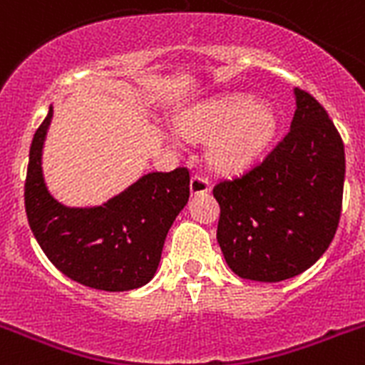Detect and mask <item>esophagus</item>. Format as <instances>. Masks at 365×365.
<instances>
[{
	"label": "esophagus",
	"mask_w": 365,
	"mask_h": 365,
	"mask_svg": "<svg viewBox=\"0 0 365 365\" xmlns=\"http://www.w3.org/2000/svg\"><path fill=\"white\" fill-rule=\"evenodd\" d=\"M190 190H192V195H202L210 190V180L201 173H195L192 177V182H190Z\"/></svg>",
	"instance_id": "obj_1"
}]
</instances>
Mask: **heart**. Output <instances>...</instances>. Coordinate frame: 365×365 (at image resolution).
Here are the masks:
<instances>
[{
	"label": "heart",
	"instance_id": "heart-1",
	"mask_svg": "<svg viewBox=\"0 0 365 365\" xmlns=\"http://www.w3.org/2000/svg\"><path fill=\"white\" fill-rule=\"evenodd\" d=\"M185 130L214 137L210 159L215 166L237 170L259 157L278 131V115L269 104H254L247 96H222L193 109Z\"/></svg>",
	"mask_w": 365,
	"mask_h": 365
}]
</instances>
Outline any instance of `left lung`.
<instances>
[{"label": "left lung", "mask_w": 365, "mask_h": 365, "mask_svg": "<svg viewBox=\"0 0 365 365\" xmlns=\"http://www.w3.org/2000/svg\"><path fill=\"white\" fill-rule=\"evenodd\" d=\"M291 130L261 163L219 180L217 243L232 272L276 283L305 272L336 234L344 143L324 106L296 87Z\"/></svg>", "instance_id": "left-lung-1"}]
</instances>
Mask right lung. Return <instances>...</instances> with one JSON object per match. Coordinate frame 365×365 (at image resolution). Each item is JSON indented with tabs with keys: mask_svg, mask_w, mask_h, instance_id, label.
<instances>
[{
	"mask_svg": "<svg viewBox=\"0 0 365 365\" xmlns=\"http://www.w3.org/2000/svg\"><path fill=\"white\" fill-rule=\"evenodd\" d=\"M53 106L32 138L25 210L45 256L73 282L120 292L146 285L157 272L164 240L190 197V172H153L100 206L71 208L47 190L41 153Z\"/></svg>",
	"mask_w": 365,
	"mask_h": 365,
	"instance_id": "obj_1",
	"label": "right lung"
}]
</instances>
